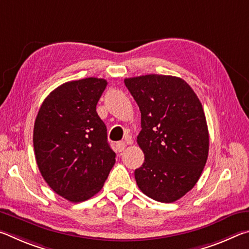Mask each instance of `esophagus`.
Instances as JSON below:
<instances>
[{"instance_id": "obj_1", "label": "esophagus", "mask_w": 249, "mask_h": 249, "mask_svg": "<svg viewBox=\"0 0 249 249\" xmlns=\"http://www.w3.org/2000/svg\"><path fill=\"white\" fill-rule=\"evenodd\" d=\"M125 147H126V144L124 142H120L116 144V148L119 151H123L125 149Z\"/></svg>"}]
</instances>
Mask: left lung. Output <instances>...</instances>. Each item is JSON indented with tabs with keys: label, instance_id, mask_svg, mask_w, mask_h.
I'll return each mask as SVG.
<instances>
[{
	"label": "left lung",
	"instance_id": "1",
	"mask_svg": "<svg viewBox=\"0 0 249 249\" xmlns=\"http://www.w3.org/2000/svg\"><path fill=\"white\" fill-rule=\"evenodd\" d=\"M125 86L140 107L137 144L145 156L135 170L138 188L163 203L195 187L209 155V130L195 91L178 77L146 74L126 78Z\"/></svg>",
	"mask_w": 249,
	"mask_h": 249
}]
</instances>
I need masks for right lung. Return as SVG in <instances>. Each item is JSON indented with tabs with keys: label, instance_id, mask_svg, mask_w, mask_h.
<instances>
[{
	"label": "right lung",
	"instance_id": "right-lung-1",
	"mask_svg": "<svg viewBox=\"0 0 249 249\" xmlns=\"http://www.w3.org/2000/svg\"><path fill=\"white\" fill-rule=\"evenodd\" d=\"M107 80L66 82L45 99L34 125V150L46 182L70 202L86 201L102 189L115 163L107 126L96 104Z\"/></svg>",
	"mask_w": 249,
	"mask_h": 249
}]
</instances>
